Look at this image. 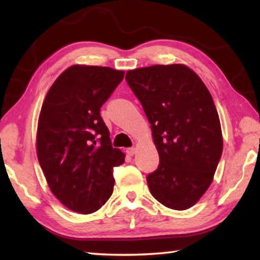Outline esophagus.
<instances>
[{
  "label": "esophagus",
  "instance_id": "esophagus-1",
  "mask_svg": "<svg viewBox=\"0 0 260 260\" xmlns=\"http://www.w3.org/2000/svg\"><path fill=\"white\" fill-rule=\"evenodd\" d=\"M126 152H127V155H128V156H134L135 152H136V149L135 148H128L126 150Z\"/></svg>",
  "mask_w": 260,
  "mask_h": 260
}]
</instances>
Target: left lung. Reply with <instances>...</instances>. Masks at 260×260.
<instances>
[{
  "label": "left lung",
  "mask_w": 260,
  "mask_h": 260,
  "mask_svg": "<svg viewBox=\"0 0 260 260\" xmlns=\"http://www.w3.org/2000/svg\"><path fill=\"white\" fill-rule=\"evenodd\" d=\"M126 81L151 124L159 165L148 174L151 195L187 210L208 190L222 153L219 116L208 88L182 64L131 70Z\"/></svg>",
  "instance_id": "1"
}]
</instances>
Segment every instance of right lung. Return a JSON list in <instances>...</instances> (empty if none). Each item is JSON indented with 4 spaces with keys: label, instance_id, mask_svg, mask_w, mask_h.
I'll use <instances>...</instances> for the list:
<instances>
[{
    "label": "right lung",
    "instance_id": "obj_1",
    "mask_svg": "<svg viewBox=\"0 0 260 260\" xmlns=\"http://www.w3.org/2000/svg\"><path fill=\"white\" fill-rule=\"evenodd\" d=\"M124 74L73 65L56 79L42 104L38 159L51 192L74 212L102 208L113 191V167L125 160V153L112 147L100 113Z\"/></svg>",
    "mask_w": 260,
    "mask_h": 260
}]
</instances>
